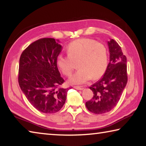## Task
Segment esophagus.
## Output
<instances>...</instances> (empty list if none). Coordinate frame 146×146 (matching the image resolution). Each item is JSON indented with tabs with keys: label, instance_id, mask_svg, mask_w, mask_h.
Returning <instances> with one entry per match:
<instances>
[{
	"label": "esophagus",
	"instance_id": "34e87169",
	"mask_svg": "<svg viewBox=\"0 0 146 146\" xmlns=\"http://www.w3.org/2000/svg\"><path fill=\"white\" fill-rule=\"evenodd\" d=\"M73 88H75V89H76V90H83V88L80 87V86H74Z\"/></svg>",
	"mask_w": 146,
	"mask_h": 146
}]
</instances>
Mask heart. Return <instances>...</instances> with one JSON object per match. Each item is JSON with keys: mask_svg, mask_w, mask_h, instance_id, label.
Here are the masks:
<instances>
[{"mask_svg": "<svg viewBox=\"0 0 146 146\" xmlns=\"http://www.w3.org/2000/svg\"><path fill=\"white\" fill-rule=\"evenodd\" d=\"M68 56L59 55L56 64L64 75L70 77L77 62L79 68L71 76V84H84L91 78L102 76L108 67V50L102 43L91 38H80L70 43L66 48Z\"/></svg>", "mask_w": 146, "mask_h": 146, "instance_id": "obj_1", "label": "heart"}]
</instances>
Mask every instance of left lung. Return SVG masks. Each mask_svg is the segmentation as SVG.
I'll return each mask as SVG.
<instances>
[{
    "instance_id": "8db88e82",
    "label": "left lung",
    "mask_w": 146,
    "mask_h": 146,
    "mask_svg": "<svg viewBox=\"0 0 146 146\" xmlns=\"http://www.w3.org/2000/svg\"><path fill=\"white\" fill-rule=\"evenodd\" d=\"M108 44L110 63L102 77L90 87L93 97L86 102L88 110L97 115L110 111L117 106L127 82L126 56L113 39Z\"/></svg>"
}]
</instances>
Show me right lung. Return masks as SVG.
<instances>
[{
	"instance_id": "obj_1",
	"label": "right lung",
	"mask_w": 146,
	"mask_h": 146,
	"mask_svg": "<svg viewBox=\"0 0 146 146\" xmlns=\"http://www.w3.org/2000/svg\"><path fill=\"white\" fill-rule=\"evenodd\" d=\"M61 50L55 39L43 38L27 47L20 57V88L31 104L44 113L59 111L66 100L68 88H62L64 80L56 64Z\"/></svg>"
}]
</instances>
